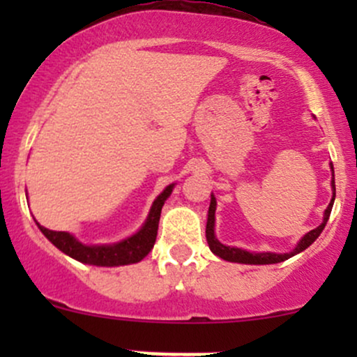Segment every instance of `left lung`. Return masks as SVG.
<instances>
[{"label":"left lung","mask_w":357,"mask_h":357,"mask_svg":"<svg viewBox=\"0 0 357 357\" xmlns=\"http://www.w3.org/2000/svg\"><path fill=\"white\" fill-rule=\"evenodd\" d=\"M331 171H333V181H331V186H333V199H331L329 206L327 210L324 211V220L322 223L319 225L317 228L310 230L309 233H305L302 236V240L298 241L297 247L292 250L290 253H250L247 250L241 248H235V247H227V245L220 243L215 236V211H216V198L211 195V203H210V210H208V223H206V240L208 245H210V250L215 253L216 257L223 258L227 261H236V264H250V265H268V264H278V261H284L287 258L297 255V253L304 252L307 247L314 243L317 240V236L321 235L324 227H326L327 220H329L331 211H333V204L335 199V181H334V167L331 165Z\"/></svg>","instance_id":"8db88e82"}]
</instances>
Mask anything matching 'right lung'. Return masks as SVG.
<instances>
[{
    "label": "right lung",
    "instance_id": "add662e5",
    "mask_svg": "<svg viewBox=\"0 0 357 357\" xmlns=\"http://www.w3.org/2000/svg\"><path fill=\"white\" fill-rule=\"evenodd\" d=\"M173 188L174 184L166 186V190L154 199L149 215H147L146 223L142 225V228L136 233V235L129 236V238L114 245H84L80 243L75 236L70 235V233L53 231L42 227L40 223L36 225H38V228L42 230L43 235L47 236L56 248L61 250L65 255L82 261V264L97 265V267H119V265L137 264V261H141L154 247L155 236H158V225L159 218H161L162 204H165L167 198H169Z\"/></svg>",
    "mask_w": 357,
    "mask_h": 357
}]
</instances>
